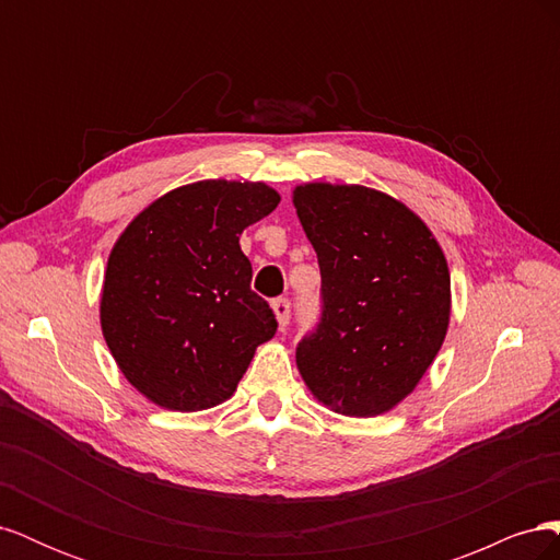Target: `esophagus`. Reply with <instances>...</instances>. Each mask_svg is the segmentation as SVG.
<instances>
[{
    "instance_id": "34e87169",
    "label": "esophagus",
    "mask_w": 560,
    "mask_h": 560,
    "mask_svg": "<svg viewBox=\"0 0 560 560\" xmlns=\"http://www.w3.org/2000/svg\"><path fill=\"white\" fill-rule=\"evenodd\" d=\"M273 313H276V319H278V327L284 329L287 322H290V301L276 299L273 301Z\"/></svg>"
}]
</instances>
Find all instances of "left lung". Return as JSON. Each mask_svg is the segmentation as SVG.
Returning <instances> with one entry per match:
<instances>
[{
    "mask_svg": "<svg viewBox=\"0 0 560 560\" xmlns=\"http://www.w3.org/2000/svg\"><path fill=\"white\" fill-rule=\"evenodd\" d=\"M322 273V322L296 348L299 374L327 409L374 418L409 397L442 350L451 273L428 224L362 184L292 191Z\"/></svg>",
    "mask_w": 560,
    "mask_h": 560,
    "instance_id": "obj_1",
    "label": "left lung"
}]
</instances>
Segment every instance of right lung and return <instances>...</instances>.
<instances>
[{
  "label": "right lung",
  "instance_id": "right-lung-1",
  "mask_svg": "<svg viewBox=\"0 0 560 560\" xmlns=\"http://www.w3.org/2000/svg\"><path fill=\"white\" fill-rule=\"evenodd\" d=\"M278 202L264 182H191L149 202L116 238L100 327L151 404L191 413L231 399L254 352L276 336L273 311L249 290L241 233Z\"/></svg>",
  "mask_w": 560,
  "mask_h": 560
}]
</instances>
